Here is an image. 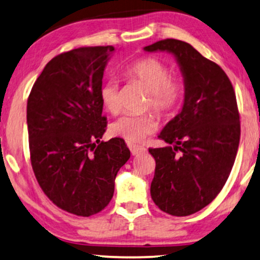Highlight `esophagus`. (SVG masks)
Returning a JSON list of instances; mask_svg holds the SVG:
<instances>
[{
	"mask_svg": "<svg viewBox=\"0 0 260 260\" xmlns=\"http://www.w3.org/2000/svg\"><path fill=\"white\" fill-rule=\"evenodd\" d=\"M129 149H131L132 155H138V154H141V153H145L146 152V148L145 147H141V146L131 145L129 146Z\"/></svg>",
	"mask_w": 260,
	"mask_h": 260,
	"instance_id": "obj_1",
	"label": "esophagus"
}]
</instances>
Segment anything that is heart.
Here are the masks:
<instances>
[{
  "mask_svg": "<svg viewBox=\"0 0 260 260\" xmlns=\"http://www.w3.org/2000/svg\"><path fill=\"white\" fill-rule=\"evenodd\" d=\"M129 81L140 83L148 92L146 108H152L161 118L171 116L184 98V85L179 79L171 78L167 66L158 58L145 57L132 62L123 71ZM100 100L111 114L120 112L119 86L115 80H108L100 88ZM156 129L152 115H125L109 126L113 137L121 138L131 144L144 141Z\"/></svg>",
  "mask_w": 260,
  "mask_h": 260,
  "instance_id": "1",
  "label": "heart"
}]
</instances>
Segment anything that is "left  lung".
<instances>
[{
  "label": "left lung",
  "instance_id": "obj_1",
  "mask_svg": "<svg viewBox=\"0 0 260 260\" xmlns=\"http://www.w3.org/2000/svg\"><path fill=\"white\" fill-rule=\"evenodd\" d=\"M173 54L184 76V105L158 137L151 196L160 210L185 217L207 206L224 187L240 139L236 93L226 73L187 42L166 39L144 48Z\"/></svg>",
  "mask_w": 260,
  "mask_h": 260
}]
</instances>
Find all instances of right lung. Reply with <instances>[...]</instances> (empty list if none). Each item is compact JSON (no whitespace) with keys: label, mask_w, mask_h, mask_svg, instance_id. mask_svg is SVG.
Masks as SVG:
<instances>
[{"label":"right lung","mask_w":260,"mask_h":260,"mask_svg":"<svg viewBox=\"0 0 260 260\" xmlns=\"http://www.w3.org/2000/svg\"><path fill=\"white\" fill-rule=\"evenodd\" d=\"M114 47H82L52 58L27 104L29 151L40 187L61 210L89 217L114 193L129 159L125 141H100L106 132L100 88Z\"/></svg>","instance_id":"add662e5"}]
</instances>
